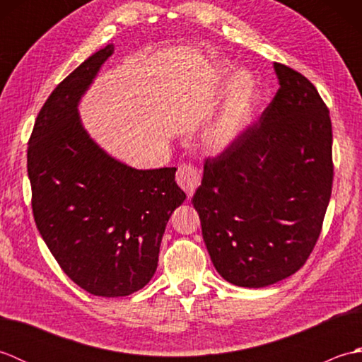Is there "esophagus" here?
I'll return each instance as SVG.
<instances>
[{"label":"esophagus","instance_id":"34e87169","mask_svg":"<svg viewBox=\"0 0 362 362\" xmlns=\"http://www.w3.org/2000/svg\"><path fill=\"white\" fill-rule=\"evenodd\" d=\"M177 183H179V187L185 191L188 199L193 197L194 191L201 185V173L197 171V169L193 165H180L179 166V171H177Z\"/></svg>","mask_w":362,"mask_h":362}]
</instances>
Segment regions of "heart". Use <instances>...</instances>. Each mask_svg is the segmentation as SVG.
I'll use <instances>...</instances> for the list:
<instances>
[{
  "label": "heart",
  "mask_w": 362,
  "mask_h": 362,
  "mask_svg": "<svg viewBox=\"0 0 362 362\" xmlns=\"http://www.w3.org/2000/svg\"><path fill=\"white\" fill-rule=\"evenodd\" d=\"M255 81L245 71L238 73L230 82L224 105L209 127L204 130V146L211 152H224L240 140L249 129L252 118Z\"/></svg>",
  "instance_id": "1"
}]
</instances>
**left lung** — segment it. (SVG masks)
<instances>
[{
	"mask_svg": "<svg viewBox=\"0 0 362 362\" xmlns=\"http://www.w3.org/2000/svg\"><path fill=\"white\" fill-rule=\"evenodd\" d=\"M279 91L258 122L204 165L193 205L213 266L243 288L296 274L332 196V119L316 87L274 64Z\"/></svg>",
	"mask_w": 362,
	"mask_h": 362,
	"instance_id": "8db88e82",
	"label": "left lung"
}]
</instances>
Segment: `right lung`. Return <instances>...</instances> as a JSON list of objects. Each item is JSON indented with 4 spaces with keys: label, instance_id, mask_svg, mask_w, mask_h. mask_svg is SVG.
Masks as SVG:
<instances>
[{
    "label": "right lung",
    "instance_id": "obj_1",
    "mask_svg": "<svg viewBox=\"0 0 362 362\" xmlns=\"http://www.w3.org/2000/svg\"><path fill=\"white\" fill-rule=\"evenodd\" d=\"M113 51L104 46L59 83L28 148L38 232L64 272L99 297L130 296L151 281L168 221L187 199L175 168L135 169L83 127L81 99Z\"/></svg>",
    "mask_w": 362,
    "mask_h": 362
}]
</instances>
